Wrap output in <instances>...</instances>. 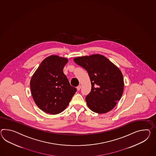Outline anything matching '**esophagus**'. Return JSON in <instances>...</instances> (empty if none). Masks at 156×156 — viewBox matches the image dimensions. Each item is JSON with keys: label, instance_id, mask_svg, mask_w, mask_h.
<instances>
[{"label": "esophagus", "instance_id": "esophagus-1", "mask_svg": "<svg viewBox=\"0 0 156 156\" xmlns=\"http://www.w3.org/2000/svg\"><path fill=\"white\" fill-rule=\"evenodd\" d=\"M80 88H81V86H80V85H79L78 86L76 87V89H77L78 91H80Z\"/></svg>", "mask_w": 156, "mask_h": 156}]
</instances>
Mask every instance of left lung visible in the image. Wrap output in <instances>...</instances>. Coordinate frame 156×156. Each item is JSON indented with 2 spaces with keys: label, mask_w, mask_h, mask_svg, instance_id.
I'll list each match as a JSON object with an SVG mask.
<instances>
[{
  "label": "left lung",
  "mask_w": 156,
  "mask_h": 156,
  "mask_svg": "<svg viewBox=\"0 0 156 156\" xmlns=\"http://www.w3.org/2000/svg\"><path fill=\"white\" fill-rule=\"evenodd\" d=\"M74 61L87 70L90 78L91 91L86 97L88 108L99 114L113 109L123 92L124 81L121 70L99 54L76 57Z\"/></svg>",
  "instance_id": "1"
}]
</instances>
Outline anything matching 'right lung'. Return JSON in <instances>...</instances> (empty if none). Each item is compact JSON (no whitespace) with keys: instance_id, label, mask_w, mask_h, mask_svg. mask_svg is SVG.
Masks as SVG:
<instances>
[{"instance_id":"obj_1","label":"right lung","mask_w":156,"mask_h":156,"mask_svg":"<svg viewBox=\"0 0 156 156\" xmlns=\"http://www.w3.org/2000/svg\"><path fill=\"white\" fill-rule=\"evenodd\" d=\"M68 62L66 58L50 56L42 61L31 78V92L35 103L47 113L62 112L76 92V88L70 86L63 73Z\"/></svg>"}]
</instances>
